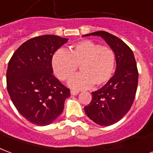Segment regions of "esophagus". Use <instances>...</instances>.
<instances>
[{
	"instance_id": "obj_1",
	"label": "esophagus",
	"mask_w": 153,
	"mask_h": 153,
	"mask_svg": "<svg viewBox=\"0 0 153 153\" xmlns=\"http://www.w3.org/2000/svg\"><path fill=\"white\" fill-rule=\"evenodd\" d=\"M79 93V91H76V90H71V95H73V96H76Z\"/></svg>"
}]
</instances>
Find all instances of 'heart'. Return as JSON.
<instances>
[{
  "label": "heart",
  "mask_w": 153,
  "mask_h": 153,
  "mask_svg": "<svg viewBox=\"0 0 153 153\" xmlns=\"http://www.w3.org/2000/svg\"><path fill=\"white\" fill-rule=\"evenodd\" d=\"M116 56L111 48L86 39L74 44L65 52L59 49L52 57V67L60 80L69 79L79 66L80 74L69 80L74 89L101 87L109 81L115 70Z\"/></svg>",
  "instance_id": "1"
}]
</instances>
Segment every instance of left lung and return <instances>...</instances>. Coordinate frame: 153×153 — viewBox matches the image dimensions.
I'll return each mask as SVG.
<instances>
[{
    "label": "left lung",
    "mask_w": 153,
    "mask_h": 153,
    "mask_svg": "<svg viewBox=\"0 0 153 153\" xmlns=\"http://www.w3.org/2000/svg\"><path fill=\"white\" fill-rule=\"evenodd\" d=\"M102 37L116 56V71L108 82L91 92V103L84 107L89 118L100 126H110L121 120L133 104L139 73L133 52L128 45L112 34L100 30L83 36Z\"/></svg>",
    "instance_id": "left-lung-1"
}]
</instances>
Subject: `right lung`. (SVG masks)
I'll return each instance as SVG.
<instances>
[{
  "label": "right lung",
  "instance_id": "obj_1",
  "mask_svg": "<svg viewBox=\"0 0 153 153\" xmlns=\"http://www.w3.org/2000/svg\"><path fill=\"white\" fill-rule=\"evenodd\" d=\"M68 39L45 35L28 39L10 58L6 72L7 90L17 110L37 126L50 124L62 114L71 97L54 75L52 57Z\"/></svg>",
  "mask_w": 153,
  "mask_h": 153
}]
</instances>
